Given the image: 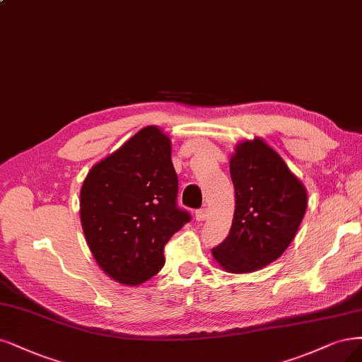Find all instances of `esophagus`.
I'll use <instances>...</instances> for the list:
<instances>
[{
    "mask_svg": "<svg viewBox=\"0 0 362 362\" xmlns=\"http://www.w3.org/2000/svg\"><path fill=\"white\" fill-rule=\"evenodd\" d=\"M206 217H208V209H206V208L197 209L196 213H194V218H196L197 221H204V220H206Z\"/></svg>",
    "mask_w": 362,
    "mask_h": 362,
    "instance_id": "esophagus-1",
    "label": "esophagus"
}]
</instances>
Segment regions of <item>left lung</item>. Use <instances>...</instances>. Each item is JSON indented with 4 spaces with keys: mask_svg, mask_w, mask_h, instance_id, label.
Masks as SVG:
<instances>
[{
    "mask_svg": "<svg viewBox=\"0 0 362 362\" xmlns=\"http://www.w3.org/2000/svg\"><path fill=\"white\" fill-rule=\"evenodd\" d=\"M235 214L229 235L213 248L229 272H252L283 255L307 208V192L264 141H245L230 157Z\"/></svg>",
    "mask_w": 362,
    "mask_h": 362,
    "instance_id": "obj_1",
    "label": "left lung"
}]
</instances>
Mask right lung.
Returning <instances> with one entry per match:
<instances>
[{
	"label": "right lung",
	"mask_w": 362,
	"mask_h": 362,
	"mask_svg": "<svg viewBox=\"0 0 362 362\" xmlns=\"http://www.w3.org/2000/svg\"><path fill=\"white\" fill-rule=\"evenodd\" d=\"M170 141L145 127L93 166L81 190V221L90 250L109 277L141 284L165 265V245L190 213L177 204Z\"/></svg>",
	"instance_id": "add662e5"
}]
</instances>
